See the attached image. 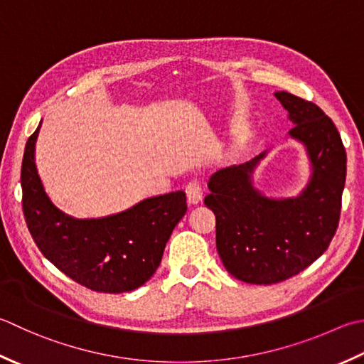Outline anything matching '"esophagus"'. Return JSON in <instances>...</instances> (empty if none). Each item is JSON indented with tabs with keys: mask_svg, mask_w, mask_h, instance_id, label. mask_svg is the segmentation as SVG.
<instances>
[{
	"mask_svg": "<svg viewBox=\"0 0 364 364\" xmlns=\"http://www.w3.org/2000/svg\"><path fill=\"white\" fill-rule=\"evenodd\" d=\"M186 194H188V202L191 205H197L198 202L202 200V194H203L200 183H198L197 180L189 181L188 186H186Z\"/></svg>",
	"mask_w": 364,
	"mask_h": 364,
	"instance_id": "esophagus-1",
	"label": "esophagus"
}]
</instances>
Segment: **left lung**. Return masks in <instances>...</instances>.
Returning a JSON list of instances; mask_svg holds the SVG:
<instances>
[{"mask_svg":"<svg viewBox=\"0 0 364 364\" xmlns=\"http://www.w3.org/2000/svg\"><path fill=\"white\" fill-rule=\"evenodd\" d=\"M295 126L289 137L306 148L311 176L296 197L269 198L252 173L268 151L220 168L208 181L205 205L216 216V247L227 272L247 284H276L316 262L336 233L346 184L347 156L341 135L323 110L276 91Z\"/></svg>","mask_w":364,"mask_h":364,"instance_id":"left-lung-1","label":"left lung"}]
</instances>
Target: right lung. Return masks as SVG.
Returning a JSON list of instances; mask_svg holds the SVG:
<instances>
[{"label":"right lung","instance_id":"1","mask_svg":"<svg viewBox=\"0 0 364 364\" xmlns=\"http://www.w3.org/2000/svg\"><path fill=\"white\" fill-rule=\"evenodd\" d=\"M38 129L21 162L25 220L34 243L70 279L95 291L139 289L158 269L164 249L188 210L183 191L144 198L117 215L77 219L50 200L34 162Z\"/></svg>","mask_w":364,"mask_h":364}]
</instances>
